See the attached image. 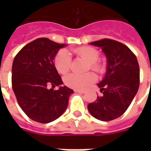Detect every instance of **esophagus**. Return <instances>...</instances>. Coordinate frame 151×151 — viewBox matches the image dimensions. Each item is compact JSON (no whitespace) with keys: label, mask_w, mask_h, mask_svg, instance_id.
<instances>
[{"label":"esophagus","mask_w":151,"mask_h":151,"mask_svg":"<svg viewBox=\"0 0 151 151\" xmlns=\"http://www.w3.org/2000/svg\"><path fill=\"white\" fill-rule=\"evenodd\" d=\"M75 92H78V93H81V94H84L85 93V91H82V90H75Z\"/></svg>","instance_id":"obj_1"}]
</instances>
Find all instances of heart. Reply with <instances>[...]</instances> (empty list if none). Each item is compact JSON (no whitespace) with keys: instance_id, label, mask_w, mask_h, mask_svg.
<instances>
[{"instance_id":"1","label":"heart","mask_w":151,"mask_h":151,"mask_svg":"<svg viewBox=\"0 0 151 151\" xmlns=\"http://www.w3.org/2000/svg\"><path fill=\"white\" fill-rule=\"evenodd\" d=\"M74 52L86 60L91 69L94 71L100 73L104 70V65L97 60L99 58V52L91 47H82L74 50ZM54 65L57 72L60 74H65L69 72L71 65V57L67 51L62 50L57 53L54 58ZM96 76L92 73L85 74L71 73L64 78V82L67 86L76 90H85L96 81Z\"/></svg>"}]
</instances>
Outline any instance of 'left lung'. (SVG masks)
<instances>
[{"instance_id":"1","label":"left lung","mask_w":151,"mask_h":151,"mask_svg":"<svg viewBox=\"0 0 151 151\" xmlns=\"http://www.w3.org/2000/svg\"><path fill=\"white\" fill-rule=\"evenodd\" d=\"M89 44L101 48L107 58V69L103 80L97 84L103 95L89 104L87 108L98 120H112L124 113L138 91V62L126 45L116 40L104 39Z\"/></svg>"}]
</instances>
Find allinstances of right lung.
<instances>
[{"instance_id": "right-lung-1", "label": "right lung", "mask_w": 151, "mask_h": 151, "mask_svg": "<svg viewBox=\"0 0 151 151\" xmlns=\"http://www.w3.org/2000/svg\"><path fill=\"white\" fill-rule=\"evenodd\" d=\"M67 46L47 38L27 44L16 55L12 66V87L22 110L31 120L49 123L59 118L68 107L72 89L63 82L54 65L60 48ZM59 86L56 91L47 86Z\"/></svg>"}]
</instances>
